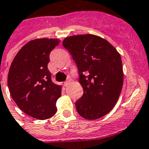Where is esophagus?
<instances>
[{
	"instance_id": "obj_1",
	"label": "esophagus",
	"mask_w": 149,
	"mask_h": 149,
	"mask_svg": "<svg viewBox=\"0 0 149 149\" xmlns=\"http://www.w3.org/2000/svg\"><path fill=\"white\" fill-rule=\"evenodd\" d=\"M69 82H70V81H69V80L65 81H64V86H68V84H69Z\"/></svg>"
}]
</instances>
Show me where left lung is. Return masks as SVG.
Segmentation results:
<instances>
[{"instance_id": "8db88e82", "label": "left lung", "mask_w": 149, "mask_h": 149, "mask_svg": "<svg viewBox=\"0 0 149 149\" xmlns=\"http://www.w3.org/2000/svg\"><path fill=\"white\" fill-rule=\"evenodd\" d=\"M62 44L78 67L84 90L75 102L77 111L87 120L105 116L113 108L123 87L120 55L108 41L92 34L69 36Z\"/></svg>"}]
</instances>
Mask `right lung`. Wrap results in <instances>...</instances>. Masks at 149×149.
<instances>
[{
	"label": "right lung",
	"mask_w": 149,
	"mask_h": 149,
	"mask_svg": "<svg viewBox=\"0 0 149 149\" xmlns=\"http://www.w3.org/2000/svg\"><path fill=\"white\" fill-rule=\"evenodd\" d=\"M60 43L56 39H37L27 42L15 56L8 85L19 109L34 118L46 120L56 112L61 86L54 84L47 68L49 54Z\"/></svg>",
	"instance_id": "obj_1"
}]
</instances>
